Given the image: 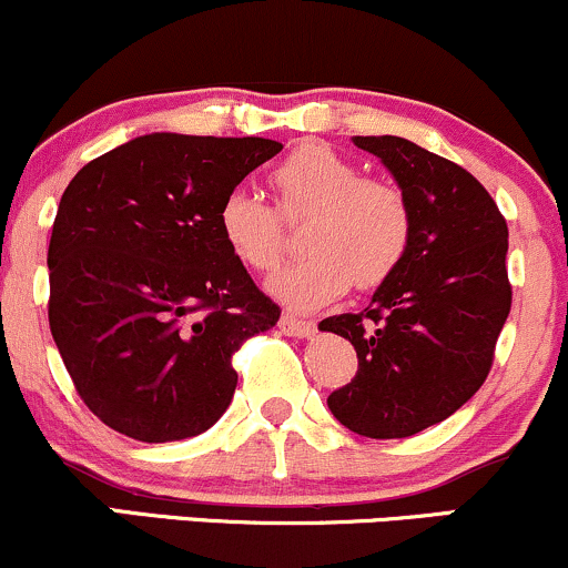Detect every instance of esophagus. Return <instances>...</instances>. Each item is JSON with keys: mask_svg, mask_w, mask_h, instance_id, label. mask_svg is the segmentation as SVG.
I'll return each mask as SVG.
<instances>
[{"mask_svg": "<svg viewBox=\"0 0 568 568\" xmlns=\"http://www.w3.org/2000/svg\"><path fill=\"white\" fill-rule=\"evenodd\" d=\"M278 327H282L284 335L290 337H311L314 335V322H305V318H297V316H282V322H278Z\"/></svg>", "mask_w": 568, "mask_h": 568, "instance_id": "esophagus-1", "label": "esophagus"}]
</instances>
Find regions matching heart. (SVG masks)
Returning a JSON list of instances; mask_svg holds the SVG:
<instances>
[{"label":"heart","instance_id":"b5f03b06","mask_svg":"<svg viewBox=\"0 0 568 568\" xmlns=\"http://www.w3.org/2000/svg\"><path fill=\"white\" fill-rule=\"evenodd\" d=\"M276 206L254 190L235 187L216 212L227 252L252 271H271L284 252V221L303 220V260L273 273L267 292L286 308H324L348 286L384 284L410 250L413 209L388 180L362 169L333 146L308 142L271 171Z\"/></svg>","mask_w":568,"mask_h":568}]
</instances>
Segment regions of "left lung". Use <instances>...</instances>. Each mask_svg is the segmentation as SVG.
I'll use <instances>...</instances> for the list:
<instances>
[{
  "instance_id": "8db88e82",
  "label": "left lung",
  "mask_w": 568,
  "mask_h": 568,
  "mask_svg": "<svg viewBox=\"0 0 568 568\" xmlns=\"http://www.w3.org/2000/svg\"><path fill=\"white\" fill-rule=\"evenodd\" d=\"M354 144L381 158L407 195L413 239L365 311L318 324L352 341L359 359L327 405L362 437H410L454 416L488 378L513 305L507 222L462 165L399 136Z\"/></svg>"
}]
</instances>
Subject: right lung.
<instances>
[{"label": "right lung", "mask_w": 568, "mask_h": 568, "mask_svg": "<svg viewBox=\"0 0 568 568\" xmlns=\"http://www.w3.org/2000/svg\"><path fill=\"white\" fill-rule=\"evenodd\" d=\"M282 144L146 133L104 152L63 190L48 246V318L88 410L142 443L220 422L233 354L282 308L216 227L220 203Z\"/></svg>", "instance_id": "right-lung-1"}]
</instances>
